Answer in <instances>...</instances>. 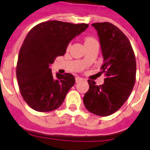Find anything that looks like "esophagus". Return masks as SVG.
I'll use <instances>...</instances> for the list:
<instances>
[{
  "mask_svg": "<svg viewBox=\"0 0 150 150\" xmlns=\"http://www.w3.org/2000/svg\"><path fill=\"white\" fill-rule=\"evenodd\" d=\"M75 80H76V83H79V82H81L83 80V79L81 77H79V76H76Z\"/></svg>",
  "mask_w": 150,
  "mask_h": 150,
  "instance_id": "1",
  "label": "esophagus"
}]
</instances>
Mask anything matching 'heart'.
<instances>
[{
  "instance_id": "heart-1",
  "label": "heart",
  "mask_w": 150,
  "mask_h": 150,
  "mask_svg": "<svg viewBox=\"0 0 150 150\" xmlns=\"http://www.w3.org/2000/svg\"><path fill=\"white\" fill-rule=\"evenodd\" d=\"M96 40L95 39L92 37H86V38H85V44L86 43H91V42H93V41H95ZM70 46V45H68V47Z\"/></svg>"
}]
</instances>
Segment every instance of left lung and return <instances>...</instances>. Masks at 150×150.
<instances>
[{
	"label": "left lung",
	"instance_id": "8db88e82",
	"mask_svg": "<svg viewBox=\"0 0 150 150\" xmlns=\"http://www.w3.org/2000/svg\"><path fill=\"white\" fill-rule=\"evenodd\" d=\"M91 25L100 40L104 58L101 72L106 77L100 86L88 79L89 89L83 103L89 112L107 116L121 108L132 93L136 79V59L129 40L119 28L110 22Z\"/></svg>",
	"mask_w": 150,
	"mask_h": 150
}]
</instances>
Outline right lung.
<instances>
[{
    "label": "right lung",
    "instance_id": "add662e5",
    "mask_svg": "<svg viewBox=\"0 0 150 150\" xmlns=\"http://www.w3.org/2000/svg\"><path fill=\"white\" fill-rule=\"evenodd\" d=\"M88 27L85 23L47 21L27 34L18 54L16 77L22 98L33 110L50 112L62 104L75 77L68 73L54 76L50 65L64 55L70 41Z\"/></svg>",
    "mask_w": 150,
    "mask_h": 150
}]
</instances>
